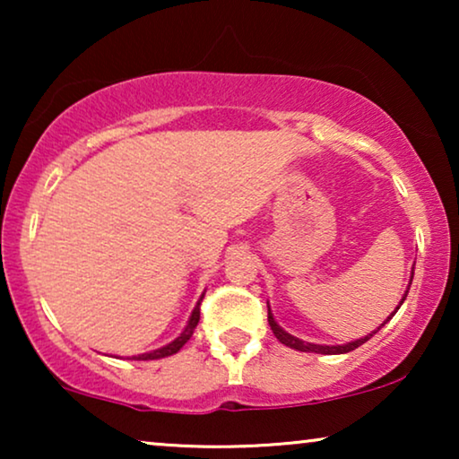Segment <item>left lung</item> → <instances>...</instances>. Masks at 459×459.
Instances as JSON below:
<instances>
[{
  "label": "left lung",
  "instance_id": "1",
  "mask_svg": "<svg viewBox=\"0 0 459 459\" xmlns=\"http://www.w3.org/2000/svg\"><path fill=\"white\" fill-rule=\"evenodd\" d=\"M411 280H413V269H411V275H410V284H407V290H405L403 297H401L399 305L394 307V311L391 313V316H388V317L385 319V322H382V324L378 325V328L369 332V334L361 336V338H357V341H351V342H347V344H316V342L300 341V338L292 336V334H288V332H286L284 328H281V325H280L278 322H275L273 313H272V309H269V303H267V322H269V325H272V330H273L275 338H278V341H280L281 344H286V347H290V349H294V351H303V353H319V355H342V353H349V351H355L357 347H361L363 342H368L369 338H372V336L376 334V332H378V330L382 328V325H385L386 322H391L394 313L399 311V307L403 305V300H405V297H407V292H410Z\"/></svg>",
  "mask_w": 459,
  "mask_h": 459
}]
</instances>
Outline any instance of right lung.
Instances as JSON below:
<instances>
[{
  "label": "right lung",
  "instance_id": "obj_1",
  "mask_svg": "<svg viewBox=\"0 0 459 459\" xmlns=\"http://www.w3.org/2000/svg\"><path fill=\"white\" fill-rule=\"evenodd\" d=\"M203 299H204V292H203V297H200V300L196 303V307H194V311H192L190 319H187L184 332H181V334H179L178 338H175V341H171V342L165 344V347H160V349L148 351V353L134 355V357H131V359L150 361V359H162V357H169V355L178 353V351H179L181 347H184V344H186L187 341H190L192 334H194V330H196V325H198V322H200V303H203Z\"/></svg>",
  "mask_w": 459,
  "mask_h": 459
}]
</instances>
